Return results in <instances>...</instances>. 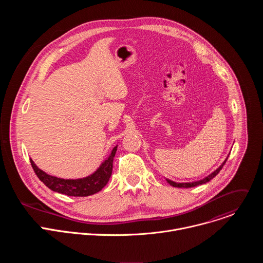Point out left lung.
Returning <instances> with one entry per match:
<instances>
[{
    "label": "left lung",
    "mask_w": 263,
    "mask_h": 263,
    "mask_svg": "<svg viewBox=\"0 0 263 263\" xmlns=\"http://www.w3.org/2000/svg\"><path fill=\"white\" fill-rule=\"evenodd\" d=\"M227 159H228V158H226V160H224V161L220 164V166H219L218 168H216L213 173H211L209 176L205 177V178L202 179V180L195 181V182H187V183H177V182H174V181L168 180V179H166V181H167V183L171 184L172 186H174V187H179V189H190V187H194V186H198V185H201V184H205L206 182H209L211 179H213V178L220 172V170L222 168V166L224 165V163H226Z\"/></svg>",
    "instance_id": "left-lung-1"
}]
</instances>
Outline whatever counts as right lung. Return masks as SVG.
<instances>
[{
    "label": "right lung",
    "instance_id": "obj_1",
    "mask_svg": "<svg viewBox=\"0 0 263 263\" xmlns=\"http://www.w3.org/2000/svg\"><path fill=\"white\" fill-rule=\"evenodd\" d=\"M118 145L114 147L108 158L102 162L100 167L91 175L81 179H62L48 175L36 166L32 159L31 165L40 180L53 192L70 196V197H87L102 191L108 183L114 167V158L116 156Z\"/></svg>",
    "mask_w": 263,
    "mask_h": 263
}]
</instances>
